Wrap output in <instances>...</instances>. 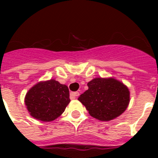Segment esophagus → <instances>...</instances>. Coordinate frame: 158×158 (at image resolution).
<instances>
[{"label":"esophagus","instance_id":"1","mask_svg":"<svg viewBox=\"0 0 158 158\" xmlns=\"http://www.w3.org/2000/svg\"><path fill=\"white\" fill-rule=\"evenodd\" d=\"M78 96H79V93L78 92H74V93H70L71 99H76Z\"/></svg>","mask_w":158,"mask_h":158}]
</instances>
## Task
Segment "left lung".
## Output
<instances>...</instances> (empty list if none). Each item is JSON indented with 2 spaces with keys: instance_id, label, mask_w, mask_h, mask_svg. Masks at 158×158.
<instances>
[{
  "instance_id": "left-lung-1",
  "label": "left lung",
  "mask_w": 158,
  "mask_h": 158,
  "mask_svg": "<svg viewBox=\"0 0 158 158\" xmlns=\"http://www.w3.org/2000/svg\"><path fill=\"white\" fill-rule=\"evenodd\" d=\"M89 89L78 100L89 115L100 121H110L126 111L130 103L127 86L114 77H96L88 83Z\"/></svg>"
}]
</instances>
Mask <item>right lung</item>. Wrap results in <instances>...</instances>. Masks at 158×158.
Returning a JSON list of instances; mask_svg holds the SVG:
<instances>
[{
	"label": "right lung",
	"mask_w": 158,
	"mask_h": 158,
	"mask_svg": "<svg viewBox=\"0 0 158 158\" xmlns=\"http://www.w3.org/2000/svg\"><path fill=\"white\" fill-rule=\"evenodd\" d=\"M69 102L68 87L54 79L38 82L29 89L24 98L31 116L43 122L58 118Z\"/></svg>",
	"instance_id": "obj_1"
}]
</instances>
